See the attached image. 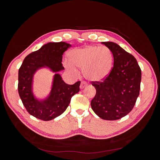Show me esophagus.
Wrapping results in <instances>:
<instances>
[{
    "label": "esophagus",
    "instance_id": "esophagus-1",
    "mask_svg": "<svg viewBox=\"0 0 160 160\" xmlns=\"http://www.w3.org/2000/svg\"><path fill=\"white\" fill-rule=\"evenodd\" d=\"M86 86H87V83H86V82H85V81H82V82H81L80 86V89L84 88Z\"/></svg>",
    "mask_w": 160,
    "mask_h": 160
}]
</instances>
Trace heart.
<instances>
[{
    "label": "heart",
    "mask_w": 160,
    "mask_h": 160,
    "mask_svg": "<svg viewBox=\"0 0 160 160\" xmlns=\"http://www.w3.org/2000/svg\"><path fill=\"white\" fill-rule=\"evenodd\" d=\"M63 62L65 68L74 74H78V67L82 69L86 79L102 81L112 71L113 55L107 47L89 45L72 50L69 53V60L64 58Z\"/></svg>",
    "instance_id": "obj_1"
}]
</instances>
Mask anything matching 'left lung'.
<instances>
[{
	"label": "left lung",
	"instance_id": "obj_1",
	"mask_svg": "<svg viewBox=\"0 0 160 160\" xmlns=\"http://www.w3.org/2000/svg\"><path fill=\"white\" fill-rule=\"evenodd\" d=\"M113 55V66L108 77L91 82L96 89L92 110L104 120L121 119L128 114L139 95L141 71L136 59L113 42H103Z\"/></svg>",
	"mask_w": 160,
	"mask_h": 160
}]
</instances>
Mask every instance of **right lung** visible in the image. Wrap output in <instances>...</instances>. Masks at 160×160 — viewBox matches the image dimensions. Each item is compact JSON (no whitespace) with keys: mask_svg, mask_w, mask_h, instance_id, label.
Masks as SVG:
<instances>
[{"mask_svg":"<svg viewBox=\"0 0 160 160\" xmlns=\"http://www.w3.org/2000/svg\"><path fill=\"white\" fill-rule=\"evenodd\" d=\"M71 45L65 42L48 43L24 59L19 69L18 91L27 111L36 118L50 121L62 115L68 107L72 97L80 91V81L73 85L65 83L60 74L54 78L51 93L43 102L36 100L32 93L33 74L39 67L47 66L53 71L64 69L62 55Z\"/></svg>","mask_w":160,"mask_h":160,"instance_id":"1","label":"right lung"}]
</instances>
